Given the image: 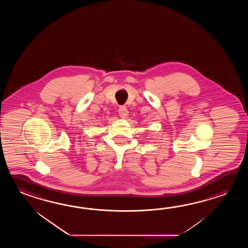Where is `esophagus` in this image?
Wrapping results in <instances>:
<instances>
[{
    "instance_id": "obj_1",
    "label": "esophagus",
    "mask_w": 248,
    "mask_h": 248,
    "mask_svg": "<svg viewBox=\"0 0 248 248\" xmlns=\"http://www.w3.org/2000/svg\"><path fill=\"white\" fill-rule=\"evenodd\" d=\"M118 111H119V114H120V116L122 117V119H125L128 115V110H127L126 106H121Z\"/></svg>"
}]
</instances>
